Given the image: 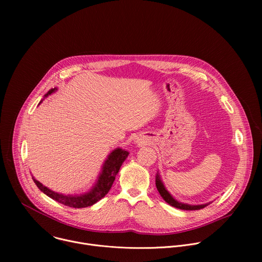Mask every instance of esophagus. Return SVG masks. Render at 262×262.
Returning <instances> with one entry per match:
<instances>
[{
  "instance_id": "esophagus-1",
  "label": "esophagus",
  "mask_w": 262,
  "mask_h": 262,
  "mask_svg": "<svg viewBox=\"0 0 262 262\" xmlns=\"http://www.w3.org/2000/svg\"><path fill=\"white\" fill-rule=\"evenodd\" d=\"M137 142H138V141H137ZM138 143H139V142H138Z\"/></svg>"
}]
</instances>
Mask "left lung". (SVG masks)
I'll return each instance as SVG.
<instances>
[{
  "label": "left lung",
  "mask_w": 262,
  "mask_h": 262,
  "mask_svg": "<svg viewBox=\"0 0 262 262\" xmlns=\"http://www.w3.org/2000/svg\"><path fill=\"white\" fill-rule=\"evenodd\" d=\"M156 184H157V189L160 193V195L162 196V198L171 206H174L176 208L179 209H183V210H198V209H202L205 206H207L208 204H201V205H190V204H186V203H181L178 202L177 200H175L171 194L166 190L164 183L161 180V177L159 174H157V178H156Z\"/></svg>",
  "instance_id": "left-lung-1"
}]
</instances>
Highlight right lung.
<instances>
[{"label":"right lung","mask_w":262,"mask_h":262,"mask_svg":"<svg viewBox=\"0 0 262 262\" xmlns=\"http://www.w3.org/2000/svg\"><path fill=\"white\" fill-rule=\"evenodd\" d=\"M57 90V88L51 89L45 96H49L52 93H54ZM42 101V100H41ZM40 101V102H41ZM128 156V152L126 150H123L121 148H116L115 150L112 151L107 159L104 161V164L102 166V170L100 175L98 176V179L96 183L94 184L93 188L85 194L82 195H63L56 193L49 188H47L46 185L40 183L38 180H36L33 177V180L35 184L37 185L41 192H43L47 196L52 198L53 200L62 203L66 206L73 207V208H83V207H88L99 201L101 198H103L112 188V184H113L115 177L117 173L119 172V169L123 162L126 160Z\"/></svg>","instance_id":"1"}]
</instances>
